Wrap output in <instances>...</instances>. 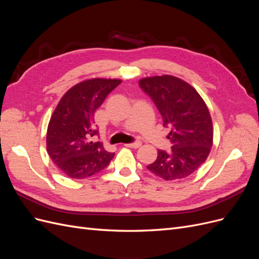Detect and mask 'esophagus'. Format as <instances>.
<instances>
[{"label": "esophagus", "mask_w": 259, "mask_h": 259, "mask_svg": "<svg viewBox=\"0 0 259 259\" xmlns=\"http://www.w3.org/2000/svg\"><path fill=\"white\" fill-rule=\"evenodd\" d=\"M125 146L131 147V148H139L140 146H142V143H140V142H134V143H131V144H126Z\"/></svg>", "instance_id": "34e87169"}]
</instances>
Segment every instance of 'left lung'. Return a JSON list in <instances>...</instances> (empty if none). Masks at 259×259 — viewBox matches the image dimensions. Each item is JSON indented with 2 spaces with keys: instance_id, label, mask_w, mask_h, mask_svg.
<instances>
[{
  "instance_id": "1",
  "label": "left lung",
  "mask_w": 259,
  "mask_h": 259,
  "mask_svg": "<svg viewBox=\"0 0 259 259\" xmlns=\"http://www.w3.org/2000/svg\"><path fill=\"white\" fill-rule=\"evenodd\" d=\"M139 86L153 100L169 127V151L159 150L147 168L165 180L191 175L205 162L213 145V123L206 104L190 84L173 75L145 77Z\"/></svg>"
}]
</instances>
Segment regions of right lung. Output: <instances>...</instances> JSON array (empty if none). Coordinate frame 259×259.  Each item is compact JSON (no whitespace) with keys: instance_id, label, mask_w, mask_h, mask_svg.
Returning <instances> with one entry per match:
<instances>
[{"instance_id":"right-lung-1","label":"right lung","mask_w":259,"mask_h":259,"mask_svg":"<svg viewBox=\"0 0 259 259\" xmlns=\"http://www.w3.org/2000/svg\"><path fill=\"white\" fill-rule=\"evenodd\" d=\"M121 80L91 79L70 89L57 105L49 123L46 147L56 166L70 178L84 179L108 166L114 153L100 142L94 115Z\"/></svg>"}]
</instances>
